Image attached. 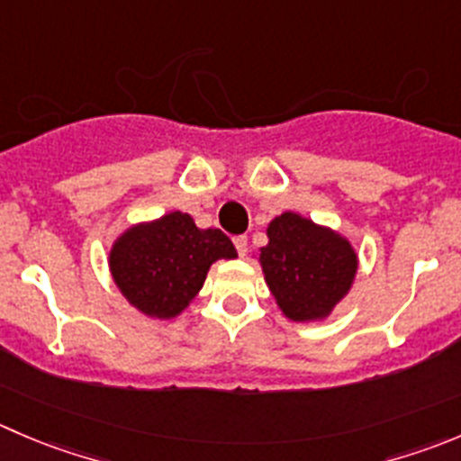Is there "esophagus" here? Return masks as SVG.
Segmentation results:
<instances>
[{
	"mask_svg": "<svg viewBox=\"0 0 461 461\" xmlns=\"http://www.w3.org/2000/svg\"><path fill=\"white\" fill-rule=\"evenodd\" d=\"M234 245H236V249H239L240 257H245V252H248V236H236Z\"/></svg>",
	"mask_w": 461,
	"mask_h": 461,
	"instance_id": "obj_1",
	"label": "esophagus"
}]
</instances>
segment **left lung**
<instances>
[{
  "label": "left lung",
  "mask_w": 461,
  "mask_h": 461,
  "mask_svg": "<svg viewBox=\"0 0 461 461\" xmlns=\"http://www.w3.org/2000/svg\"><path fill=\"white\" fill-rule=\"evenodd\" d=\"M267 239L261 266L284 315L294 321L329 315L356 276L354 248L297 213L275 218L267 225Z\"/></svg>",
  "instance_id": "8db88e82"
}]
</instances>
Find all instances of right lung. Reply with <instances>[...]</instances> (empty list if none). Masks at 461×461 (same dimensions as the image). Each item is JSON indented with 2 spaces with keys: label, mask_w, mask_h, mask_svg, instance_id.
<instances>
[{
  "label": "right lung",
  "mask_w": 461,
  "mask_h": 461,
  "mask_svg": "<svg viewBox=\"0 0 461 461\" xmlns=\"http://www.w3.org/2000/svg\"><path fill=\"white\" fill-rule=\"evenodd\" d=\"M234 257L230 236L198 230L189 213L173 212L128 230L112 248L110 270L132 306L168 320L198 294L213 261Z\"/></svg>",
  "instance_id": "add662e5"
}]
</instances>
